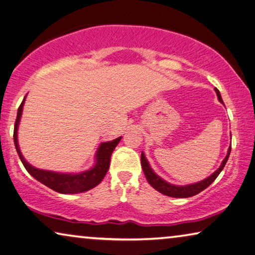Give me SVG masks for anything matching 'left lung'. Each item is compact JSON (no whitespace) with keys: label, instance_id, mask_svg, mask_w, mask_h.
I'll use <instances>...</instances> for the list:
<instances>
[{"label":"left lung","instance_id":"8db88e82","mask_svg":"<svg viewBox=\"0 0 255 255\" xmlns=\"http://www.w3.org/2000/svg\"><path fill=\"white\" fill-rule=\"evenodd\" d=\"M215 93H216V95H218L219 101L223 104V101H222L221 95H220V91L216 88H215ZM230 151H231V144H230L229 149H228V153L226 155V158L223 159L221 165H220L219 168L216 169L215 172L212 174V175H210L206 178H204L203 181L196 182V183H191V184H187V185L172 184V183H169V182L165 181L164 178H161L160 176L157 175V174L154 173V170L151 168L149 161H147V159L145 158V154H144L143 151H142V154H140V164H142V169L144 172V175H145L147 182H149L152 188H154L157 191H159L165 196H168V197H174V198H189V197L196 196L197 193L201 192L207 187H210L213 182H214L215 178L219 176V174L222 172L223 168H225V166L228 161V158H229V155H230Z\"/></svg>","mask_w":255,"mask_h":255}]
</instances>
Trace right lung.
<instances>
[{"label":"right lung","mask_w":255,"mask_h":255,"mask_svg":"<svg viewBox=\"0 0 255 255\" xmlns=\"http://www.w3.org/2000/svg\"><path fill=\"white\" fill-rule=\"evenodd\" d=\"M25 100H22L20 106L18 109L17 119L14 123V130H13V140L14 146H16L17 153L20 158L22 165L26 170L32 175L35 180L41 183L47 185L48 188L55 190L56 192L59 193H79L85 192L88 190L93 189L98 185L103 180L104 176L108 173L110 167V160H111V154L113 150L116 149L118 143L120 142L121 136L116 139L109 140V142H103L100 144L98 149L95 154V164L89 169L83 170L80 173H59L52 172V170H45L36 168L29 164L22 155L20 147L18 144V127L20 123L22 108H24Z\"/></svg>","instance_id":"1"}]
</instances>
